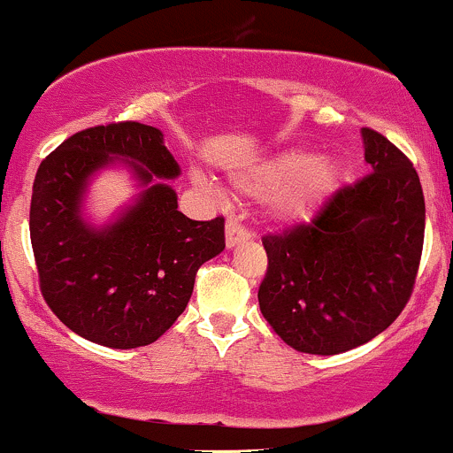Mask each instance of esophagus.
Masks as SVG:
<instances>
[{"label": "esophagus", "instance_id": "1", "mask_svg": "<svg viewBox=\"0 0 453 453\" xmlns=\"http://www.w3.org/2000/svg\"><path fill=\"white\" fill-rule=\"evenodd\" d=\"M250 237H252L250 231H248V228L243 226L237 218H231V220L226 222V246L228 248H235L237 243L248 242Z\"/></svg>", "mask_w": 453, "mask_h": 453}]
</instances>
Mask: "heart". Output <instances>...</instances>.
I'll use <instances>...</instances> for the list:
<instances>
[{
  "instance_id": "heart-1",
  "label": "heart",
  "mask_w": 453,
  "mask_h": 453,
  "mask_svg": "<svg viewBox=\"0 0 453 453\" xmlns=\"http://www.w3.org/2000/svg\"><path fill=\"white\" fill-rule=\"evenodd\" d=\"M235 184L254 195L276 192L272 201L273 218L282 225H302L336 190L338 165L329 158L317 160L312 151L287 150L257 171L235 177Z\"/></svg>"
}]
</instances>
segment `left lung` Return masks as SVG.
<instances>
[{"label": "left lung", "instance_id": "left-lung-1", "mask_svg": "<svg viewBox=\"0 0 453 453\" xmlns=\"http://www.w3.org/2000/svg\"><path fill=\"white\" fill-rule=\"evenodd\" d=\"M368 175L340 188L308 225L263 237L258 306L299 353L338 355L379 336L403 312L424 248L426 203L411 160L362 128Z\"/></svg>", "mask_w": 453, "mask_h": 453}]
</instances>
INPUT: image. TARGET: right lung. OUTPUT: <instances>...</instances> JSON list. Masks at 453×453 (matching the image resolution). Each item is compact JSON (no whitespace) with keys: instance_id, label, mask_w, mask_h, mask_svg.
<instances>
[{"instance_id":"right-lung-1","label":"right lung","mask_w":453,"mask_h":453,"mask_svg":"<svg viewBox=\"0 0 453 453\" xmlns=\"http://www.w3.org/2000/svg\"><path fill=\"white\" fill-rule=\"evenodd\" d=\"M162 132L139 121L94 126L65 139L34 180L29 235L44 302L89 342L136 349L184 312L205 261L225 250V218L177 211L162 180L180 175ZM119 157L144 192L104 227L82 218L90 175Z\"/></svg>"}]
</instances>
